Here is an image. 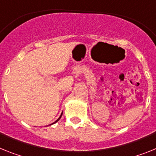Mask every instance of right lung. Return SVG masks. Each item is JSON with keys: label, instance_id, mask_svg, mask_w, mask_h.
<instances>
[{"label": "right lung", "instance_id": "1", "mask_svg": "<svg viewBox=\"0 0 156 156\" xmlns=\"http://www.w3.org/2000/svg\"><path fill=\"white\" fill-rule=\"evenodd\" d=\"M62 115H63V113H62V114H61V115L59 116V119H57V120H56V121H55V122H53V123H52V124H54V123H55V122H58V121H59V119H60V118H61ZM52 124H51V125H52Z\"/></svg>", "mask_w": 156, "mask_h": 156}]
</instances>
